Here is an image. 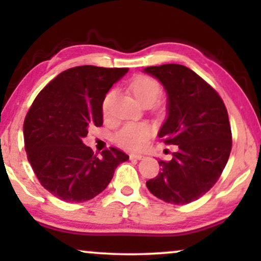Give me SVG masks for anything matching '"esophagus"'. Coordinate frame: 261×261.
I'll return each instance as SVG.
<instances>
[{"instance_id":"34e87169","label":"esophagus","mask_w":261,"mask_h":261,"mask_svg":"<svg viewBox=\"0 0 261 261\" xmlns=\"http://www.w3.org/2000/svg\"><path fill=\"white\" fill-rule=\"evenodd\" d=\"M129 158L132 160H142L145 158V156L141 155V154H134V153H132V154L129 155Z\"/></svg>"}]
</instances>
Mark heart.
Segmentation results:
<instances>
[{
    "label": "heart",
    "instance_id": "1",
    "mask_svg": "<svg viewBox=\"0 0 261 261\" xmlns=\"http://www.w3.org/2000/svg\"><path fill=\"white\" fill-rule=\"evenodd\" d=\"M129 89L139 103L152 105L159 96L162 87L155 78L147 76V74H139L132 80ZM114 97H115V91L110 90L107 92L102 101V114L106 119L109 117L112 113ZM149 135H151V128L148 124L130 122L124 124L117 132L114 137V140L121 147L130 149V151H138V149L145 147Z\"/></svg>",
    "mask_w": 261,
    "mask_h": 261
}]
</instances>
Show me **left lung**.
<instances>
[{
    "instance_id": "8db88e82",
    "label": "left lung",
    "mask_w": 261,
    "mask_h": 261,
    "mask_svg": "<svg viewBox=\"0 0 261 261\" xmlns=\"http://www.w3.org/2000/svg\"><path fill=\"white\" fill-rule=\"evenodd\" d=\"M144 72L156 78L167 95V117L158 137L178 147L170 162L159 160L160 172L146 187L164 202L188 204L214 187L229 158L231 130L226 106L187 66L164 64Z\"/></svg>"
}]
</instances>
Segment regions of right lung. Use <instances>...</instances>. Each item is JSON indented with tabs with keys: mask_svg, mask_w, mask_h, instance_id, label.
<instances>
[{
	"mask_svg": "<svg viewBox=\"0 0 261 261\" xmlns=\"http://www.w3.org/2000/svg\"><path fill=\"white\" fill-rule=\"evenodd\" d=\"M128 72L126 67L83 65L63 71L39 92L23 122L28 162L42 187L57 198L80 203L94 198L129 159L115 147L94 155L83 144L89 128L103 124L102 101Z\"/></svg>",
	"mask_w": 261,
	"mask_h": 261,
	"instance_id": "1",
	"label": "right lung"
}]
</instances>
